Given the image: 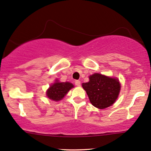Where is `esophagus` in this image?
<instances>
[{
  "instance_id": "1",
  "label": "esophagus",
  "mask_w": 151,
  "mask_h": 151,
  "mask_svg": "<svg viewBox=\"0 0 151 151\" xmlns=\"http://www.w3.org/2000/svg\"><path fill=\"white\" fill-rule=\"evenodd\" d=\"M75 85L77 86H79L81 85V81H79V80H77V81H75Z\"/></svg>"
}]
</instances>
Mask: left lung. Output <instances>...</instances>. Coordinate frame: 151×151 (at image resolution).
<instances>
[{"label":"left lung","mask_w":151,"mask_h":151,"mask_svg":"<svg viewBox=\"0 0 151 151\" xmlns=\"http://www.w3.org/2000/svg\"><path fill=\"white\" fill-rule=\"evenodd\" d=\"M90 81L82 83L91 104L98 109L109 107L117 99L121 84L117 79L95 73L89 77Z\"/></svg>","instance_id":"1"}]
</instances>
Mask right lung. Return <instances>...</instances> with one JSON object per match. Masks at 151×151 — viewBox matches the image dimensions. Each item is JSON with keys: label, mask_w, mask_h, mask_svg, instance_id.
Listing matches in <instances>:
<instances>
[{"label": "right lung", "mask_w": 151, "mask_h": 151, "mask_svg": "<svg viewBox=\"0 0 151 151\" xmlns=\"http://www.w3.org/2000/svg\"><path fill=\"white\" fill-rule=\"evenodd\" d=\"M73 87V84L70 82H56L47 90V95L52 100H60Z\"/></svg>", "instance_id": "1"}]
</instances>
